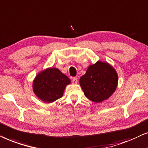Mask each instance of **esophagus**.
<instances>
[{
	"label": "esophagus",
	"instance_id": "esophagus-1",
	"mask_svg": "<svg viewBox=\"0 0 148 148\" xmlns=\"http://www.w3.org/2000/svg\"><path fill=\"white\" fill-rule=\"evenodd\" d=\"M77 82H78L77 78L74 77V78H72V83L73 84H77Z\"/></svg>",
	"mask_w": 148,
	"mask_h": 148
}]
</instances>
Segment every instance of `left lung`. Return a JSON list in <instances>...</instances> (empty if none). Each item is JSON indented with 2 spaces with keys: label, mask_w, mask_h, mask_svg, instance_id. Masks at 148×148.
I'll return each mask as SVG.
<instances>
[{
  "label": "left lung",
  "mask_w": 148,
  "mask_h": 148,
  "mask_svg": "<svg viewBox=\"0 0 148 148\" xmlns=\"http://www.w3.org/2000/svg\"><path fill=\"white\" fill-rule=\"evenodd\" d=\"M79 82L84 95L90 101L100 103L108 99L115 91L118 74L109 64L98 61L88 67Z\"/></svg>",
  "instance_id": "left-lung-1"
}]
</instances>
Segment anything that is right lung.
Returning a JSON list of instances; mask_svg holds the SVG:
<instances>
[{
    "instance_id": "1",
    "label": "right lung",
    "mask_w": 148,
    "mask_h": 148,
    "mask_svg": "<svg viewBox=\"0 0 148 148\" xmlns=\"http://www.w3.org/2000/svg\"><path fill=\"white\" fill-rule=\"evenodd\" d=\"M71 80L58 68H47L37 74L33 82V91L40 100L51 103L64 95Z\"/></svg>"
}]
</instances>
